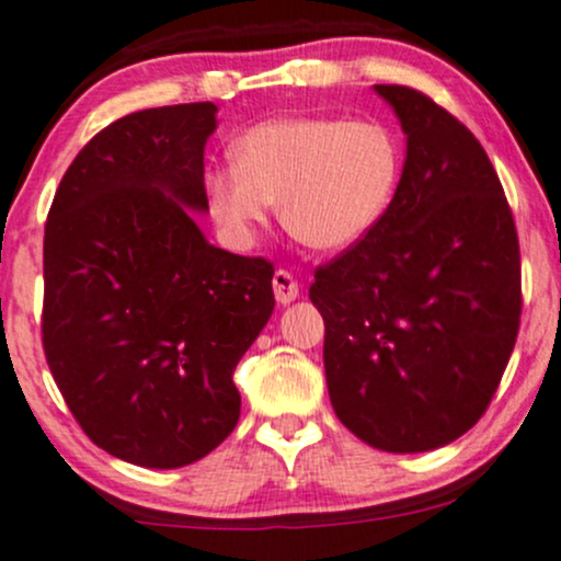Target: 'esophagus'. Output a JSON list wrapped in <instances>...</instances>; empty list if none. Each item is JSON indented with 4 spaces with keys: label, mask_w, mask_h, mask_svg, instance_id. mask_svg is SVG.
Here are the masks:
<instances>
[{
    "label": "esophagus",
    "mask_w": 561,
    "mask_h": 561,
    "mask_svg": "<svg viewBox=\"0 0 561 561\" xmlns=\"http://www.w3.org/2000/svg\"><path fill=\"white\" fill-rule=\"evenodd\" d=\"M274 295H276V300H279V304H293V300L298 298L300 285H298V279H295V276L290 274V271H285V268L276 271V274H274Z\"/></svg>",
    "instance_id": "obj_1"
}]
</instances>
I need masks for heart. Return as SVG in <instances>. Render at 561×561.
<instances>
[{"instance_id": "heart-1", "label": "heart", "mask_w": 561, "mask_h": 561, "mask_svg": "<svg viewBox=\"0 0 561 561\" xmlns=\"http://www.w3.org/2000/svg\"><path fill=\"white\" fill-rule=\"evenodd\" d=\"M402 170V140L383 122L285 116L250 127L233 144V164L207 172L205 186L231 244H252L279 199L298 242L346 250L389 210Z\"/></svg>"}]
</instances>
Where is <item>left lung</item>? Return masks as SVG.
Here are the masks:
<instances>
[{"label":"left lung","instance_id":"8db88e82","mask_svg":"<svg viewBox=\"0 0 561 561\" xmlns=\"http://www.w3.org/2000/svg\"><path fill=\"white\" fill-rule=\"evenodd\" d=\"M408 135L378 226L313 271L335 415L386 453H426L490 408L522 317L514 215L482 144L426 92L375 84Z\"/></svg>","mask_w":561,"mask_h":561}]
</instances>
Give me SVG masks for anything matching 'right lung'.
<instances>
[{
  "mask_svg": "<svg viewBox=\"0 0 561 561\" xmlns=\"http://www.w3.org/2000/svg\"><path fill=\"white\" fill-rule=\"evenodd\" d=\"M215 103L135 111L77 153L45 224L42 346L101 450L146 469L213 453L239 421L242 354L274 311L266 257L207 244Z\"/></svg>",
  "mask_w": 561,
  "mask_h": 561,
  "instance_id": "add662e5",
  "label": "right lung"
}]
</instances>
